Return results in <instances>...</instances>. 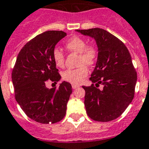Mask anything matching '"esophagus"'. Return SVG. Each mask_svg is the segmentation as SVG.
<instances>
[{
    "label": "esophagus",
    "instance_id": "esophagus-1",
    "mask_svg": "<svg viewBox=\"0 0 149 149\" xmlns=\"http://www.w3.org/2000/svg\"><path fill=\"white\" fill-rule=\"evenodd\" d=\"M78 87H79V86H78V85H75V84H72V88H73V89H76V88H78Z\"/></svg>",
    "mask_w": 149,
    "mask_h": 149
}]
</instances>
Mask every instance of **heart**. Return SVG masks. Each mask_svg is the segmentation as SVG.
Listing matches in <instances>:
<instances>
[{
	"label": "heart",
	"instance_id": "heart-1",
	"mask_svg": "<svg viewBox=\"0 0 149 149\" xmlns=\"http://www.w3.org/2000/svg\"><path fill=\"white\" fill-rule=\"evenodd\" d=\"M65 47L71 52L79 53L78 65L76 69L66 70L62 74V78L65 81L74 84H79L83 79L88 75L87 66L93 65L97 59L98 52L97 48L93 45H87L84 39L79 36H73L66 42ZM52 59L58 67H62L65 64V55L58 48L52 51Z\"/></svg>",
	"mask_w": 149,
	"mask_h": 149
}]
</instances>
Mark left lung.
<instances>
[{
    "label": "left lung",
    "mask_w": 149,
    "mask_h": 149,
    "mask_svg": "<svg viewBox=\"0 0 149 149\" xmlns=\"http://www.w3.org/2000/svg\"><path fill=\"white\" fill-rule=\"evenodd\" d=\"M77 31L94 38L98 47L97 61L90 78L94 84L82 87L86 112L95 121L115 120L126 110L135 94L137 73L130 52L121 40L105 29ZM100 84L102 89L98 88Z\"/></svg>",
    "instance_id": "left-lung-1"
}]
</instances>
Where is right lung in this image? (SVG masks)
Returning a JSON list of instances; mask_svg holds the SVG:
<instances>
[{"label":"right lung","mask_w":149,"mask_h":149,"mask_svg":"<svg viewBox=\"0 0 149 149\" xmlns=\"http://www.w3.org/2000/svg\"><path fill=\"white\" fill-rule=\"evenodd\" d=\"M65 36L58 30L36 36L19 51L12 71L16 100L28 117L40 123H55L66 114L71 84L63 81L51 89L45 86L49 81L56 83L61 78L52 54Z\"/></svg>","instance_id":"obj_1"}]
</instances>
